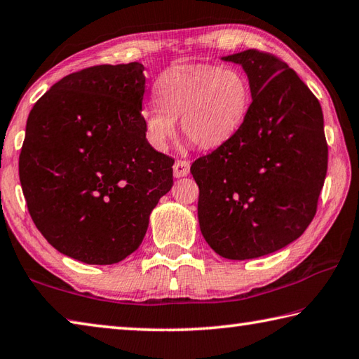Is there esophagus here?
I'll return each mask as SVG.
<instances>
[{
	"label": "esophagus",
	"mask_w": 359,
	"mask_h": 359,
	"mask_svg": "<svg viewBox=\"0 0 359 359\" xmlns=\"http://www.w3.org/2000/svg\"><path fill=\"white\" fill-rule=\"evenodd\" d=\"M191 172V163L187 161H176L173 165V175L175 178H183V176H187Z\"/></svg>",
	"instance_id": "1"
}]
</instances>
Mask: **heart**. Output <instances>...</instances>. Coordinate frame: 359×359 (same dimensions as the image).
I'll list each match as a JSON object with an SVG mask.
<instances>
[{"label": "heart", "instance_id": "heart-1", "mask_svg": "<svg viewBox=\"0 0 359 359\" xmlns=\"http://www.w3.org/2000/svg\"><path fill=\"white\" fill-rule=\"evenodd\" d=\"M156 100L142 111L147 140L157 149L167 147L180 119L183 135L198 148H216L241 128L250 107V86L231 67L178 66L156 83Z\"/></svg>", "mask_w": 359, "mask_h": 359}]
</instances>
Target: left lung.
I'll use <instances>...</instances> for the list:
<instances>
[{
    "mask_svg": "<svg viewBox=\"0 0 359 359\" xmlns=\"http://www.w3.org/2000/svg\"><path fill=\"white\" fill-rule=\"evenodd\" d=\"M248 74L252 104L233 135L198 157L202 235L224 259L276 252L304 233L317 212L328 144L318 99L287 62L250 48L224 56Z\"/></svg>",
    "mask_w": 359,
    "mask_h": 359,
    "instance_id": "1",
    "label": "left lung"
}]
</instances>
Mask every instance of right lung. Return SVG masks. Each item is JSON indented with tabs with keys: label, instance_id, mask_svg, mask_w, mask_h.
Listing matches in <instances>:
<instances>
[{
	"label": "right lung",
	"instance_id": "right-lung-1",
	"mask_svg": "<svg viewBox=\"0 0 359 359\" xmlns=\"http://www.w3.org/2000/svg\"><path fill=\"white\" fill-rule=\"evenodd\" d=\"M143 71L129 62L69 74L27 121L18 175L29 216L58 252L88 265L137 250L173 186L175 161L144 135Z\"/></svg>",
	"mask_w": 359,
	"mask_h": 359
}]
</instances>
